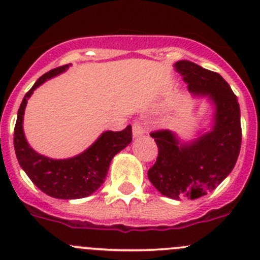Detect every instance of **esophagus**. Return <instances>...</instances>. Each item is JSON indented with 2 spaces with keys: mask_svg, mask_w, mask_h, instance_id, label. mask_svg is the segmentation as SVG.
Listing matches in <instances>:
<instances>
[{
  "mask_svg": "<svg viewBox=\"0 0 260 260\" xmlns=\"http://www.w3.org/2000/svg\"><path fill=\"white\" fill-rule=\"evenodd\" d=\"M144 133H146V128H144L143 123L141 122V121H135L134 125H133V135H134L135 138L141 137V135H143Z\"/></svg>",
  "mask_w": 260,
  "mask_h": 260,
  "instance_id": "34e87169",
  "label": "esophagus"
}]
</instances>
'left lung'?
Instances as JSON below:
<instances>
[{
	"instance_id": "left-lung-1",
	"label": "left lung",
	"mask_w": 260,
	"mask_h": 260,
	"mask_svg": "<svg viewBox=\"0 0 260 260\" xmlns=\"http://www.w3.org/2000/svg\"><path fill=\"white\" fill-rule=\"evenodd\" d=\"M176 70L189 91L208 95L216 108L213 127L190 143H181L171 130H156V162L148 178L158 191L172 199H198L216 189L236 165L241 150L240 105L224 78L194 62H176Z\"/></svg>"
}]
</instances>
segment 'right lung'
Here are the masks:
<instances>
[{
  "label": "right lung",
  "instance_id": "1",
  "mask_svg": "<svg viewBox=\"0 0 260 260\" xmlns=\"http://www.w3.org/2000/svg\"><path fill=\"white\" fill-rule=\"evenodd\" d=\"M68 68L69 65L59 66L41 75L23 98L14 128V148L22 169L41 191L57 199H80L95 192L104 183L112 158L132 142L133 133L132 125L121 132L103 133L88 150L65 160H53L32 150L23 133L27 100L34 89Z\"/></svg>",
  "mask_w": 260,
  "mask_h": 260
}]
</instances>
